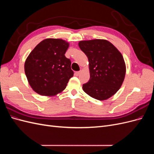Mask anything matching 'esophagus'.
Returning a JSON list of instances; mask_svg holds the SVG:
<instances>
[{"mask_svg":"<svg viewBox=\"0 0 154 154\" xmlns=\"http://www.w3.org/2000/svg\"><path fill=\"white\" fill-rule=\"evenodd\" d=\"M81 72H82V71H77V72H74V75H75V76H79V75H80V74H81Z\"/></svg>","mask_w":154,"mask_h":154,"instance_id":"1","label":"esophagus"}]
</instances>
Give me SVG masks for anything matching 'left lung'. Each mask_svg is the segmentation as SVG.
Returning <instances> with one entry per match:
<instances>
[{"instance_id":"1","label":"left lung","mask_w":154,"mask_h":154,"mask_svg":"<svg viewBox=\"0 0 154 154\" xmlns=\"http://www.w3.org/2000/svg\"><path fill=\"white\" fill-rule=\"evenodd\" d=\"M78 45L88 60L90 80L83 85L88 96L100 101L118 91L125 77L126 65L119 51L104 39L80 41Z\"/></svg>"}]
</instances>
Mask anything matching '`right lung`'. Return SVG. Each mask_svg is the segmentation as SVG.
<instances>
[{"mask_svg": "<svg viewBox=\"0 0 154 154\" xmlns=\"http://www.w3.org/2000/svg\"><path fill=\"white\" fill-rule=\"evenodd\" d=\"M69 44L59 38H46L26 58L24 71L31 87L37 94L54 96L66 88L74 72L65 56Z\"/></svg>", "mask_w": 154, "mask_h": 154, "instance_id": "1", "label": "right lung"}]
</instances>
